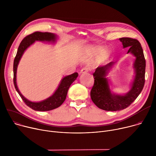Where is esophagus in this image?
<instances>
[{
	"label": "esophagus",
	"mask_w": 156,
	"mask_h": 156,
	"mask_svg": "<svg viewBox=\"0 0 156 156\" xmlns=\"http://www.w3.org/2000/svg\"><path fill=\"white\" fill-rule=\"evenodd\" d=\"M89 70V68L87 67H83L81 70H80V74H86L87 73H88Z\"/></svg>",
	"instance_id": "esophagus-1"
}]
</instances>
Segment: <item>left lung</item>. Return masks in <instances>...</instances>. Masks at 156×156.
Returning a JSON list of instances; mask_svg holds the SVG:
<instances>
[{
	"label": "left lung",
	"mask_w": 156,
	"mask_h": 156,
	"mask_svg": "<svg viewBox=\"0 0 156 156\" xmlns=\"http://www.w3.org/2000/svg\"><path fill=\"white\" fill-rule=\"evenodd\" d=\"M123 48H128L127 54L133 55L136 59L133 64L134 77L130 90L125 94H117L111 88L110 79L107 77L116 62L98 67L93 73L94 84L90 91V98L99 108L107 111L123 110L133 103L143 89L145 83L146 60L140 42L135 39L120 38Z\"/></svg>",
	"instance_id": "obj_1"
}]
</instances>
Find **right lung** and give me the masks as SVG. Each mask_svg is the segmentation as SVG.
I'll return each instance as SVG.
<instances>
[{"label": "right lung", "instance_id": "right-lung-1", "mask_svg": "<svg viewBox=\"0 0 156 156\" xmlns=\"http://www.w3.org/2000/svg\"><path fill=\"white\" fill-rule=\"evenodd\" d=\"M57 39V35L50 32H35L26 36L20 42L16 56L14 61V83L15 88L22 99L30 108L37 111H48L53 110L61 106L66 99L69 87L78 77V73L66 76L62 79L59 85L54 94L49 98L39 102H32L26 99L20 93L17 85V70L22 55L26 50L35 41H42L55 43Z\"/></svg>", "mask_w": 156, "mask_h": 156}]
</instances>
